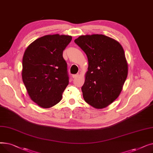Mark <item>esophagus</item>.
I'll return each instance as SVG.
<instances>
[{
	"instance_id": "esophagus-1",
	"label": "esophagus",
	"mask_w": 153,
	"mask_h": 153,
	"mask_svg": "<svg viewBox=\"0 0 153 153\" xmlns=\"http://www.w3.org/2000/svg\"><path fill=\"white\" fill-rule=\"evenodd\" d=\"M78 76H79L78 74H74V75H72V77H73V79H76V78H77L78 77Z\"/></svg>"
}]
</instances>
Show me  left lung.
<instances>
[{
	"mask_svg": "<svg viewBox=\"0 0 153 153\" xmlns=\"http://www.w3.org/2000/svg\"><path fill=\"white\" fill-rule=\"evenodd\" d=\"M74 42L86 54L89 62L81 88L84 99L94 108H105L118 97L127 77L123 48L103 35L80 36Z\"/></svg>",
	"mask_w": 153,
	"mask_h": 153,
	"instance_id": "8db88e82",
	"label": "left lung"
}]
</instances>
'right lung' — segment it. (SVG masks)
I'll use <instances>...</instances> for the list:
<instances>
[{"mask_svg":"<svg viewBox=\"0 0 153 153\" xmlns=\"http://www.w3.org/2000/svg\"><path fill=\"white\" fill-rule=\"evenodd\" d=\"M72 39L58 34L39 38L30 44L22 61V79L31 99L43 108H50L62 99L69 84L62 53Z\"/></svg>","mask_w":153,"mask_h":153,"instance_id":"right-lung-1","label":"right lung"}]
</instances>
